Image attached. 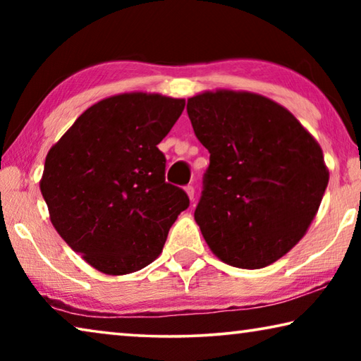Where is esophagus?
<instances>
[{"mask_svg": "<svg viewBox=\"0 0 361 361\" xmlns=\"http://www.w3.org/2000/svg\"><path fill=\"white\" fill-rule=\"evenodd\" d=\"M185 191H186V194H188V197L191 199V200H194V188H192V185H188V186L185 188Z\"/></svg>", "mask_w": 361, "mask_h": 361, "instance_id": "1", "label": "esophagus"}]
</instances>
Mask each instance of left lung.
<instances>
[{"instance_id": "obj_1", "label": "left lung", "mask_w": 361, "mask_h": 361, "mask_svg": "<svg viewBox=\"0 0 361 361\" xmlns=\"http://www.w3.org/2000/svg\"><path fill=\"white\" fill-rule=\"evenodd\" d=\"M195 137L210 152L194 218L219 259L266 267L312 223L329 173L317 140L288 109L235 90L188 99Z\"/></svg>"}]
</instances>
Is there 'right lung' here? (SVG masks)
<instances>
[{
    "mask_svg": "<svg viewBox=\"0 0 361 361\" xmlns=\"http://www.w3.org/2000/svg\"><path fill=\"white\" fill-rule=\"evenodd\" d=\"M185 100L130 92L103 99L49 149L39 181L60 237L108 276L140 271L161 255L169 229L189 207L166 181L157 145Z\"/></svg>",
    "mask_w": 361,
    "mask_h": 361,
    "instance_id": "add662e5",
    "label": "right lung"
}]
</instances>
